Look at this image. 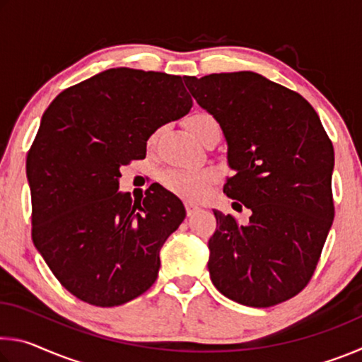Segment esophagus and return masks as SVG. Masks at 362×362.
<instances>
[{"label": "esophagus", "instance_id": "34e87169", "mask_svg": "<svg viewBox=\"0 0 362 362\" xmlns=\"http://www.w3.org/2000/svg\"><path fill=\"white\" fill-rule=\"evenodd\" d=\"M196 211H198V207L193 204H187V216H193Z\"/></svg>", "mask_w": 362, "mask_h": 362}]
</instances>
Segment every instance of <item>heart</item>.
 Listing matches in <instances>:
<instances>
[{
    "mask_svg": "<svg viewBox=\"0 0 362 362\" xmlns=\"http://www.w3.org/2000/svg\"><path fill=\"white\" fill-rule=\"evenodd\" d=\"M217 124L214 116L209 113H194L188 118V129L198 139L199 134L207 127ZM216 179L212 170H189V169H170L161 175L163 185L170 192L189 201H199L207 194L211 183Z\"/></svg>",
    "mask_w": 362,
    "mask_h": 362,
    "instance_id": "b5f03b06",
    "label": "heart"
}]
</instances>
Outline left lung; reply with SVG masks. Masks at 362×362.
<instances>
[{
  "instance_id": "obj_1",
  "label": "left lung",
  "mask_w": 362,
  "mask_h": 362,
  "mask_svg": "<svg viewBox=\"0 0 362 362\" xmlns=\"http://www.w3.org/2000/svg\"><path fill=\"white\" fill-rule=\"evenodd\" d=\"M183 81L222 127L235 173L223 192L250 211L246 225L214 211L218 228L207 244L212 284L255 308L286 302L313 276L332 226V142L302 95L259 73Z\"/></svg>"
}]
</instances>
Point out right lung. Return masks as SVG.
<instances>
[{"mask_svg": "<svg viewBox=\"0 0 362 362\" xmlns=\"http://www.w3.org/2000/svg\"><path fill=\"white\" fill-rule=\"evenodd\" d=\"M192 107L180 76L119 66L65 89L42 115L27 158L32 238L83 302L118 306L156 281L185 207L161 185L139 201L118 192L119 168L145 158L151 134Z\"/></svg>", "mask_w": 362, "mask_h": 362, "instance_id": "1", "label": "right lung"}]
</instances>
